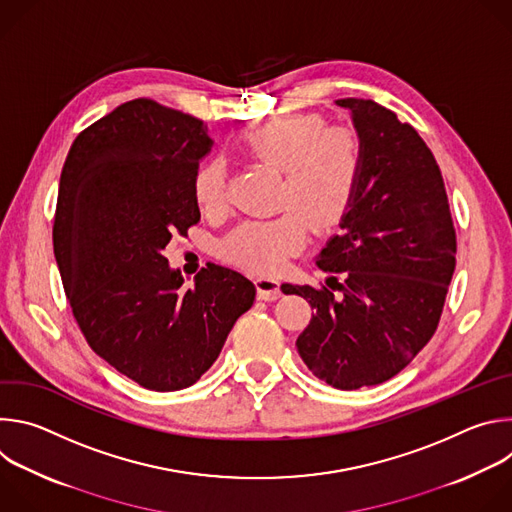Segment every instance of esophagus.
I'll return each mask as SVG.
<instances>
[{
    "label": "esophagus",
    "instance_id": "obj_1",
    "mask_svg": "<svg viewBox=\"0 0 512 512\" xmlns=\"http://www.w3.org/2000/svg\"><path fill=\"white\" fill-rule=\"evenodd\" d=\"M255 285H257L259 300L275 302V300L281 296V287H279V281H277L275 277L261 275V277H257V279H255Z\"/></svg>",
    "mask_w": 512,
    "mask_h": 512
}]
</instances>
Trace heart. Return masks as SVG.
<instances>
[{"instance_id":"b5f03b06","label":"heart","mask_w":512,"mask_h":512,"mask_svg":"<svg viewBox=\"0 0 512 512\" xmlns=\"http://www.w3.org/2000/svg\"><path fill=\"white\" fill-rule=\"evenodd\" d=\"M245 150L283 172L281 206L269 221H245L221 243V255L255 271H277L298 255L316 231H332L352 210L360 174L362 141L346 127H328L320 115H285L249 131ZM192 196L206 216L227 208V170L221 160L202 162L192 176Z\"/></svg>"}]
</instances>
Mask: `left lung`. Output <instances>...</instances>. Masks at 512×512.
Masks as SVG:
<instances>
[{"instance_id": "1", "label": "left lung", "mask_w": 512, "mask_h": 512, "mask_svg": "<svg viewBox=\"0 0 512 512\" xmlns=\"http://www.w3.org/2000/svg\"><path fill=\"white\" fill-rule=\"evenodd\" d=\"M362 141V174L342 233L316 265L326 285L283 283L314 314L296 346L308 369L352 391L401 373L440 324L456 267L444 178L419 133L371 99H338ZM341 281H337V277Z\"/></svg>"}]
</instances>
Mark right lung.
Here are the masks:
<instances>
[{
  "label": "right lung",
  "mask_w": 512,
  "mask_h": 512,
  "mask_svg": "<svg viewBox=\"0 0 512 512\" xmlns=\"http://www.w3.org/2000/svg\"><path fill=\"white\" fill-rule=\"evenodd\" d=\"M206 125L133 99L81 131L62 166L54 257L89 346L150 391L194 385L218 358L255 285L208 263L182 287L164 249L200 221L192 176Z\"/></svg>",
  "instance_id": "obj_1"
}]
</instances>
